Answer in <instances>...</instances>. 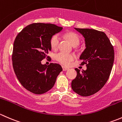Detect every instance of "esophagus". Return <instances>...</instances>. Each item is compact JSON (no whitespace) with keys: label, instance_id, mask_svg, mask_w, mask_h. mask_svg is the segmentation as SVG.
<instances>
[{"label":"esophagus","instance_id":"34e87169","mask_svg":"<svg viewBox=\"0 0 122 122\" xmlns=\"http://www.w3.org/2000/svg\"><path fill=\"white\" fill-rule=\"evenodd\" d=\"M62 69H63V71H66V70H69V68L65 67V66H62Z\"/></svg>","mask_w":122,"mask_h":122}]
</instances>
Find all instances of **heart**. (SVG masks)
<instances>
[{"label":"heart","instance_id":"b5f03b06","mask_svg":"<svg viewBox=\"0 0 122 122\" xmlns=\"http://www.w3.org/2000/svg\"><path fill=\"white\" fill-rule=\"evenodd\" d=\"M65 37L69 41L71 45L73 46H77L80 43V37L74 32H68L65 34ZM60 42V37L59 35H55L51 39V46L52 49L56 50ZM75 55L70 53L59 52L55 56L56 61L65 66H67L75 59Z\"/></svg>","mask_w":122,"mask_h":122}]
</instances>
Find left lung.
<instances>
[{
    "mask_svg": "<svg viewBox=\"0 0 122 122\" xmlns=\"http://www.w3.org/2000/svg\"><path fill=\"white\" fill-rule=\"evenodd\" d=\"M85 38L86 49L81 54V65L86 70L76 68L77 76L71 81L73 90L81 96H89L99 91L109 79L114 62V49L104 32L91 29L75 28Z\"/></svg>",
    "mask_w": 122,
    "mask_h": 122,
    "instance_id": "obj_1",
    "label": "left lung"
}]
</instances>
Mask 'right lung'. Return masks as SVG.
<instances>
[{
    "label": "right lung",
    "mask_w": 122,
    "mask_h": 122,
    "mask_svg": "<svg viewBox=\"0 0 122 122\" xmlns=\"http://www.w3.org/2000/svg\"><path fill=\"white\" fill-rule=\"evenodd\" d=\"M63 27L51 23H35L25 27L13 43L12 63L21 85L33 93H45L53 87L62 71L59 64L42 65L41 61L51 51V39Z\"/></svg>",
    "instance_id": "right-lung-1"
}]
</instances>
